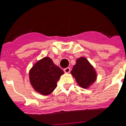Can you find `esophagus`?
Segmentation results:
<instances>
[{
    "mask_svg": "<svg viewBox=\"0 0 126 126\" xmlns=\"http://www.w3.org/2000/svg\"><path fill=\"white\" fill-rule=\"evenodd\" d=\"M64 73H70V71H71V69H70L69 67H66V68L64 69Z\"/></svg>",
    "mask_w": 126,
    "mask_h": 126,
    "instance_id": "1",
    "label": "esophagus"
}]
</instances>
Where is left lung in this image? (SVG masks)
<instances>
[{
  "label": "left lung",
  "mask_w": 126,
  "mask_h": 126,
  "mask_svg": "<svg viewBox=\"0 0 126 126\" xmlns=\"http://www.w3.org/2000/svg\"><path fill=\"white\" fill-rule=\"evenodd\" d=\"M71 73L79 86L83 88H88L96 81L97 76L93 65L83 57L76 60Z\"/></svg>",
  "instance_id": "obj_1"
}]
</instances>
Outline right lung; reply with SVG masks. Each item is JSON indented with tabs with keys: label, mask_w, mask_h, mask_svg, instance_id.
Masks as SVG:
<instances>
[{
	"label": "right lung",
	"mask_w": 126,
	"mask_h": 126,
	"mask_svg": "<svg viewBox=\"0 0 126 126\" xmlns=\"http://www.w3.org/2000/svg\"><path fill=\"white\" fill-rule=\"evenodd\" d=\"M64 74L48 57L38 61L29 73L30 81L36 92L43 95L52 93L57 87V83Z\"/></svg>",
	"instance_id": "1"
}]
</instances>
